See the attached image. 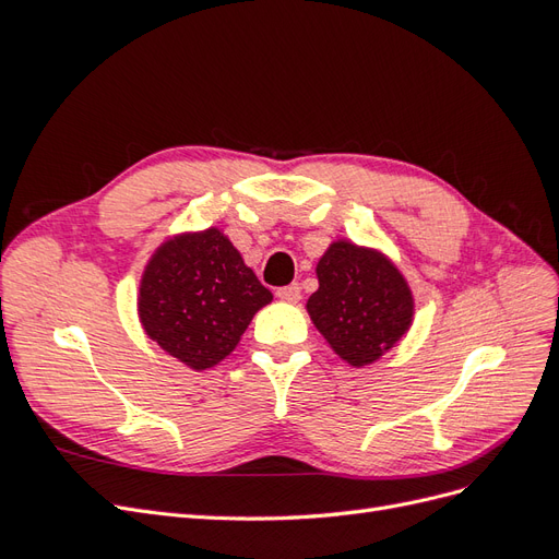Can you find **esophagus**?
Listing matches in <instances>:
<instances>
[{
    "label": "esophagus",
    "mask_w": 559,
    "mask_h": 559,
    "mask_svg": "<svg viewBox=\"0 0 559 559\" xmlns=\"http://www.w3.org/2000/svg\"><path fill=\"white\" fill-rule=\"evenodd\" d=\"M277 298L284 302H298L300 300V286L298 284H289L277 289Z\"/></svg>",
    "instance_id": "esophagus-1"
}]
</instances>
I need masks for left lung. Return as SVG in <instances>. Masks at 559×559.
<instances>
[{
  "label": "left lung",
  "mask_w": 559,
  "mask_h": 559,
  "mask_svg": "<svg viewBox=\"0 0 559 559\" xmlns=\"http://www.w3.org/2000/svg\"><path fill=\"white\" fill-rule=\"evenodd\" d=\"M319 289L308 312L337 357L352 366L378 361L413 324V294L382 253L345 240L317 263Z\"/></svg>",
  "instance_id": "left-lung-1"
}]
</instances>
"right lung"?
I'll return each mask as SVG.
<instances>
[{
	"label": "right lung",
	"instance_id": "right-lung-1",
	"mask_svg": "<svg viewBox=\"0 0 559 559\" xmlns=\"http://www.w3.org/2000/svg\"><path fill=\"white\" fill-rule=\"evenodd\" d=\"M273 300L222 230L179 235L151 257L140 321L151 341L195 370L226 359L251 317Z\"/></svg>",
	"mask_w": 559,
	"mask_h": 559
}]
</instances>
